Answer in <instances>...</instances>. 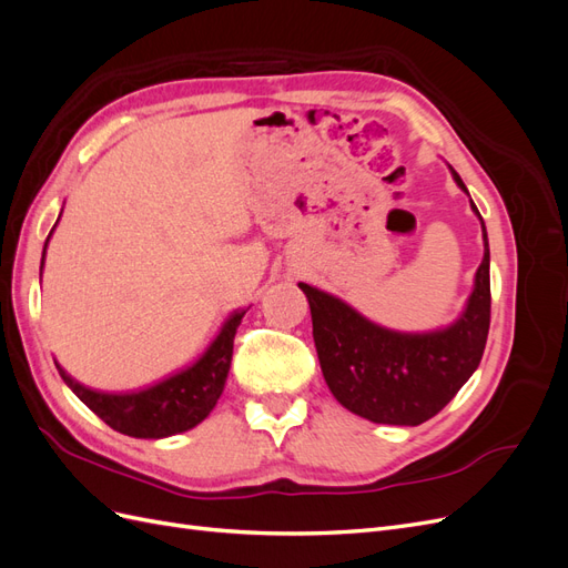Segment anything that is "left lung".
<instances>
[{
	"label": "left lung",
	"mask_w": 568,
	"mask_h": 568,
	"mask_svg": "<svg viewBox=\"0 0 568 568\" xmlns=\"http://www.w3.org/2000/svg\"><path fill=\"white\" fill-rule=\"evenodd\" d=\"M457 186L469 196L455 173ZM484 230L480 261L467 305L455 322L434 332H395L359 315L353 305L298 282L311 303L313 338L324 382L353 415L374 424L419 426L448 405L484 357L490 326V248Z\"/></svg>",
	"instance_id": "1"
}]
</instances>
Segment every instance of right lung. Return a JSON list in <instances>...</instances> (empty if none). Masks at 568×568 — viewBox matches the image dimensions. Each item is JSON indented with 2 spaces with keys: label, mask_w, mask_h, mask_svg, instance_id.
<instances>
[{
  "label": "right lung",
  "mask_w": 568,
  "mask_h": 568,
  "mask_svg": "<svg viewBox=\"0 0 568 568\" xmlns=\"http://www.w3.org/2000/svg\"><path fill=\"white\" fill-rule=\"evenodd\" d=\"M54 227H51V232H54ZM51 232L44 242L40 272L44 270V253ZM246 311L248 307H244V311H234L225 322H222L217 336L211 341V346L205 348L192 365L140 390H94L75 382L59 363L57 369L61 374V379L68 384V388H71L97 417H101L111 428H115V432L132 438H168L175 434H184L211 415V409L220 400L222 390H225V382L232 365L234 334L236 326L242 324Z\"/></svg>",
  "instance_id": "add662e5"
}]
</instances>
